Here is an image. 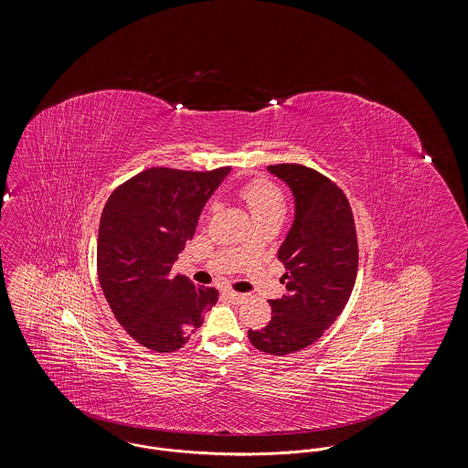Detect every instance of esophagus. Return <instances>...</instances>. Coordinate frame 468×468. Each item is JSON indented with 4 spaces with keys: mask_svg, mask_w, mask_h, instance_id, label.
<instances>
[{
    "mask_svg": "<svg viewBox=\"0 0 468 468\" xmlns=\"http://www.w3.org/2000/svg\"><path fill=\"white\" fill-rule=\"evenodd\" d=\"M227 298H229V302H232V303H241L243 300H245V294H241V292H234V291H225L223 292Z\"/></svg>",
    "mask_w": 468,
    "mask_h": 468,
    "instance_id": "34e87169",
    "label": "esophagus"
}]
</instances>
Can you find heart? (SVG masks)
Instances as JSON below:
<instances>
[{"instance_id":"obj_1","label":"heart","mask_w":468,"mask_h":468,"mask_svg":"<svg viewBox=\"0 0 468 468\" xmlns=\"http://www.w3.org/2000/svg\"><path fill=\"white\" fill-rule=\"evenodd\" d=\"M241 197L245 199L247 207L252 212V218L256 216H263V214H283L285 208V201L282 192L267 183V181H254L250 185H247L241 190Z\"/></svg>"}]
</instances>
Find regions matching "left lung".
<instances>
[{
    "label": "left lung",
    "mask_w": 468,
    "mask_h": 468,
    "mask_svg": "<svg viewBox=\"0 0 468 468\" xmlns=\"http://www.w3.org/2000/svg\"><path fill=\"white\" fill-rule=\"evenodd\" d=\"M291 190L294 216L278 249L287 292L269 300L272 318L249 340L269 355H287L316 342L346 307L358 265L351 207L344 192L302 165L267 166Z\"/></svg>",
    "instance_id": "8db88e82"
}]
</instances>
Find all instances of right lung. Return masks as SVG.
I'll use <instances>...</instances> for the list:
<instances>
[{
  "label": "right lung",
  "mask_w": 468,
  "mask_h": 468,
  "mask_svg": "<svg viewBox=\"0 0 468 468\" xmlns=\"http://www.w3.org/2000/svg\"><path fill=\"white\" fill-rule=\"evenodd\" d=\"M229 174L150 168L121 185L102 210L99 282L119 324L148 349L185 346L218 302L214 287L174 276L172 267Z\"/></svg>",
  "instance_id": "right-lung-1"
}]
</instances>
